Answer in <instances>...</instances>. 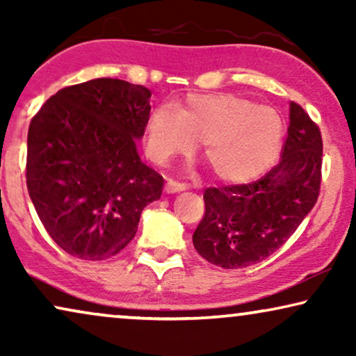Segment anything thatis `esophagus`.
Masks as SVG:
<instances>
[{
	"mask_svg": "<svg viewBox=\"0 0 356 356\" xmlns=\"http://www.w3.org/2000/svg\"><path fill=\"white\" fill-rule=\"evenodd\" d=\"M188 186L184 183H179V181H173V179H168L167 184H165V191L168 194H173V193H181V191H186Z\"/></svg>",
	"mask_w": 356,
	"mask_h": 356,
	"instance_id": "obj_1",
	"label": "esophagus"
}]
</instances>
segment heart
<instances>
[{
	"mask_svg": "<svg viewBox=\"0 0 356 356\" xmlns=\"http://www.w3.org/2000/svg\"><path fill=\"white\" fill-rule=\"evenodd\" d=\"M284 140V121L274 108L233 94L189 95L178 111L160 105L147 126V152L165 163L204 144L202 157L217 178L251 181L274 163Z\"/></svg>",
	"mask_w": 356,
	"mask_h": 356,
	"instance_id": "b5f03b06",
	"label": "heart"
}]
</instances>
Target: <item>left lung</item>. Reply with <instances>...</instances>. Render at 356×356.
Listing matches in <instances>:
<instances>
[{
	"instance_id": "1",
	"label": "left lung",
	"mask_w": 356,
	"mask_h": 356,
	"mask_svg": "<svg viewBox=\"0 0 356 356\" xmlns=\"http://www.w3.org/2000/svg\"><path fill=\"white\" fill-rule=\"evenodd\" d=\"M280 162L250 184L207 188L193 245L223 269L261 262L293 235L314 207L321 188L323 139L318 124L290 104V126Z\"/></svg>"
}]
</instances>
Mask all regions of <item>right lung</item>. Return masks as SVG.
<instances>
[{
	"mask_svg": "<svg viewBox=\"0 0 356 356\" xmlns=\"http://www.w3.org/2000/svg\"><path fill=\"white\" fill-rule=\"evenodd\" d=\"M150 90L100 77L58 90L27 134V189L48 235L67 254L102 261L138 232L163 178L136 143L150 115Z\"/></svg>",
	"mask_w": 356,
	"mask_h": 356,
	"instance_id": "obj_1",
	"label": "right lung"
}]
</instances>
